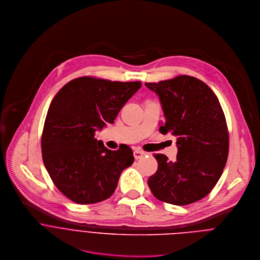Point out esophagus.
<instances>
[{"label": "esophagus", "mask_w": 260, "mask_h": 260, "mask_svg": "<svg viewBox=\"0 0 260 260\" xmlns=\"http://www.w3.org/2000/svg\"><path fill=\"white\" fill-rule=\"evenodd\" d=\"M133 154H134L135 159H139V158H141V157L144 155V152H143V151H141V150L135 149V150H134V152H133Z\"/></svg>", "instance_id": "obj_1"}]
</instances>
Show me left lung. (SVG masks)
I'll return each mask as SVG.
<instances>
[{
  "label": "left lung",
  "instance_id": "obj_1",
  "mask_svg": "<svg viewBox=\"0 0 260 260\" xmlns=\"http://www.w3.org/2000/svg\"><path fill=\"white\" fill-rule=\"evenodd\" d=\"M145 86L158 95L164 110L166 124L159 131L175 136L177 146L175 161L154 154L158 169L148 185L162 202L194 203L213 189L227 162L229 134L222 107L213 90L192 77Z\"/></svg>",
  "mask_w": 260,
  "mask_h": 260
}]
</instances>
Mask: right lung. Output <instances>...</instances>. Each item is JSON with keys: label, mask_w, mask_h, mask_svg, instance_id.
Wrapping results in <instances>:
<instances>
[{"label": "right lung", "mask_w": 260, "mask_h": 260, "mask_svg": "<svg viewBox=\"0 0 260 260\" xmlns=\"http://www.w3.org/2000/svg\"><path fill=\"white\" fill-rule=\"evenodd\" d=\"M140 87V82L83 77L68 83L52 100L42 132V158L56 187L73 202L107 200L121 173L134 162L129 146L110 150L94 132L113 124Z\"/></svg>", "instance_id": "add662e5"}]
</instances>
